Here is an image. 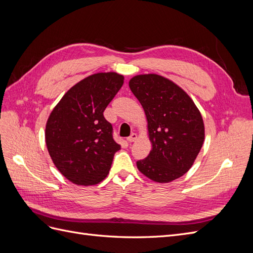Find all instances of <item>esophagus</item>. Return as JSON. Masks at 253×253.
<instances>
[{"instance_id": "1", "label": "esophagus", "mask_w": 253, "mask_h": 253, "mask_svg": "<svg viewBox=\"0 0 253 253\" xmlns=\"http://www.w3.org/2000/svg\"><path fill=\"white\" fill-rule=\"evenodd\" d=\"M136 139H137V134H135V133H132V134H131V136H128L127 138H126V140H127L129 143H131V142H134Z\"/></svg>"}]
</instances>
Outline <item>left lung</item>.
<instances>
[{
    "mask_svg": "<svg viewBox=\"0 0 253 253\" xmlns=\"http://www.w3.org/2000/svg\"><path fill=\"white\" fill-rule=\"evenodd\" d=\"M148 120L152 150L137 162L138 170L156 182H170L187 173L205 139L201 112L173 81L156 74L137 75L128 82Z\"/></svg>",
    "mask_w": 253,
    "mask_h": 253,
    "instance_id": "obj_1",
    "label": "left lung"
}]
</instances>
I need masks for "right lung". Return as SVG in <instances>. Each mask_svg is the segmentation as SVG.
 Segmentation results:
<instances>
[{
	"label": "right lung",
	"mask_w": 253,
	"mask_h": 253,
	"mask_svg": "<svg viewBox=\"0 0 253 253\" xmlns=\"http://www.w3.org/2000/svg\"><path fill=\"white\" fill-rule=\"evenodd\" d=\"M117 73H98L68 89L49 115L45 141L57 169L80 186L96 185L109 174L120 145L103 116L124 84Z\"/></svg>",
	"instance_id": "1"
}]
</instances>
